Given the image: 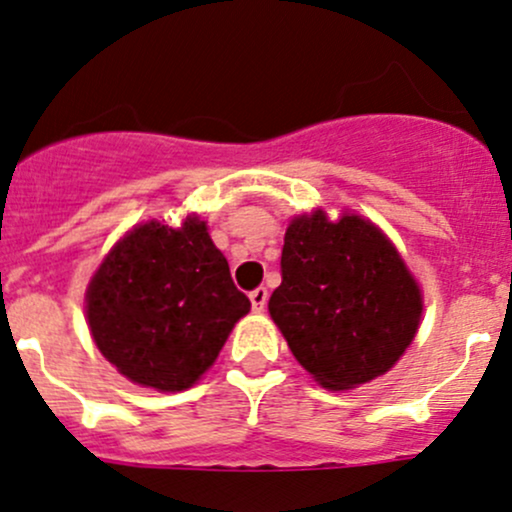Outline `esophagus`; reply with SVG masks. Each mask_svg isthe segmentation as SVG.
I'll use <instances>...</instances> for the list:
<instances>
[{
	"label": "esophagus",
	"mask_w": 512,
	"mask_h": 512,
	"mask_svg": "<svg viewBox=\"0 0 512 512\" xmlns=\"http://www.w3.org/2000/svg\"><path fill=\"white\" fill-rule=\"evenodd\" d=\"M267 289L265 286H257L255 291H250V303H252V308H255V311H265V306H267Z\"/></svg>",
	"instance_id": "obj_1"
}]
</instances>
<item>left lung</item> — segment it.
Wrapping results in <instances>:
<instances>
[{
    "mask_svg": "<svg viewBox=\"0 0 512 512\" xmlns=\"http://www.w3.org/2000/svg\"><path fill=\"white\" fill-rule=\"evenodd\" d=\"M269 316L320 386L355 389L386 374L411 345L423 294L393 243L367 218L296 216L282 247Z\"/></svg>",
    "mask_w": 512,
    "mask_h": 512,
    "instance_id": "left-lung-1",
    "label": "left lung"
}]
</instances>
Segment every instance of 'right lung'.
Wrapping results in <instances>:
<instances>
[{
  "instance_id": "obj_1",
  "label": "right lung",
  "mask_w": 512,
  "mask_h": 512,
  "mask_svg": "<svg viewBox=\"0 0 512 512\" xmlns=\"http://www.w3.org/2000/svg\"><path fill=\"white\" fill-rule=\"evenodd\" d=\"M250 311L206 221L140 223L111 247L87 286L99 352L133 384L184 391L216 362Z\"/></svg>"
}]
</instances>
